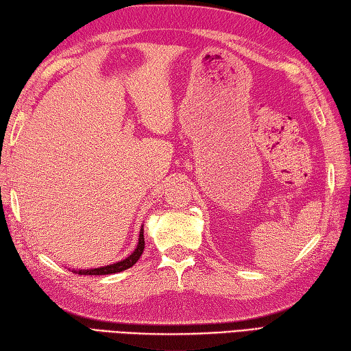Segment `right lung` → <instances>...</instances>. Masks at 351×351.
Returning <instances> with one entry per match:
<instances>
[{"label": "right lung", "instance_id": "add662e5", "mask_svg": "<svg viewBox=\"0 0 351 351\" xmlns=\"http://www.w3.org/2000/svg\"><path fill=\"white\" fill-rule=\"evenodd\" d=\"M145 248V239H144V228H141V233H139V242H138V247H136L134 252L127 257V259L117 262V263H112V265H107V267H101V268H94V269H80V271H75V273L82 274V276H106V274H115V273H121V271L128 269L130 267H133L136 262L139 261V257L144 252Z\"/></svg>", "mask_w": 351, "mask_h": 351}]
</instances>
